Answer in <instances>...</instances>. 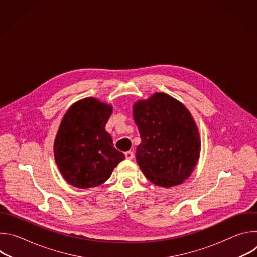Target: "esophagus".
<instances>
[{"label":"esophagus","mask_w":257,"mask_h":257,"mask_svg":"<svg viewBox=\"0 0 257 257\" xmlns=\"http://www.w3.org/2000/svg\"><path fill=\"white\" fill-rule=\"evenodd\" d=\"M125 157H126V159H128V160H132L133 158H134V155H133V153L132 152H126L125 153Z\"/></svg>","instance_id":"1"}]
</instances>
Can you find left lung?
<instances>
[{
  "label": "left lung",
  "mask_w": 257,
  "mask_h": 257,
  "mask_svg": "<svg viewBox=\"0 0 257 257\" xmlns=\"http://www.w3.org/2000/svg\"><path fill=\"white\" fill-rule=\"evenodd\" d=\"M141 143L136 160L152 183L161 187L182 184L193 172L200 154L198 128L190 112L164 92L133 105Z\"/></svg>",
  "instance_id": "left-lung-1"
}]
</instances>
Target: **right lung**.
<instances>
[{"label": "right lung", "instance_id": "1", "mask_svg": "<svg viewBox=\"0 0 257 257\" xmlns=\"http://www.w3.org/2000/svg\"><path fill=\"white\" fill-rule=\"evenodd\" d=\"M112 112L111 104L86 97L72 104L65 114L55 138L54 156L70 185L81 189L96 187L125 159L105 131Z\"/></svg>", "mask_w": 257, "mask_h": 257}]
</instances>
